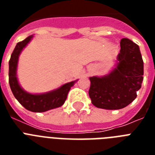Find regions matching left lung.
Returning a JSON list of instances; mask_svg holds the SVG:
<instances>
[{
    "instance_id": "obj_1",
    "label": "left lung",
    "mask_w": 155,
    "mask_h": 155,
    "mask_svg": "<svg viewBox=\"0 0 155 155\" xmlns=\"http://www.w3.org/2000/svg\"><path fill=\"white\" fill-rule=\"evenodd\" d=\"M117 68L108 75L91 77L88 94L97 108L120 109L137 97L143 80V60L139 47L128 39L120 40Z\"/></svg>"
}]
</instances>
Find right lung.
<instances>
[{"label":"right lung","instance_id":"obj_1","mask_svg":"<svg viewBox=\"0 0 155 155\" xmlns=\"http://www.w3.org/2000/svg\"><path fill=\"white\" fill-rule=\"evenodd\" d=\"M31 38L32 36H29L16 45L8 62V83L13 96L24 108L35 113H42L63 105L71 87H72L75 82L68 83L53 92L40 95L27 93L20 87L16 76L18 56L23 48L30 42Z\"/></svg>","mask_w":155,"mask_h":155}]
</instances>
